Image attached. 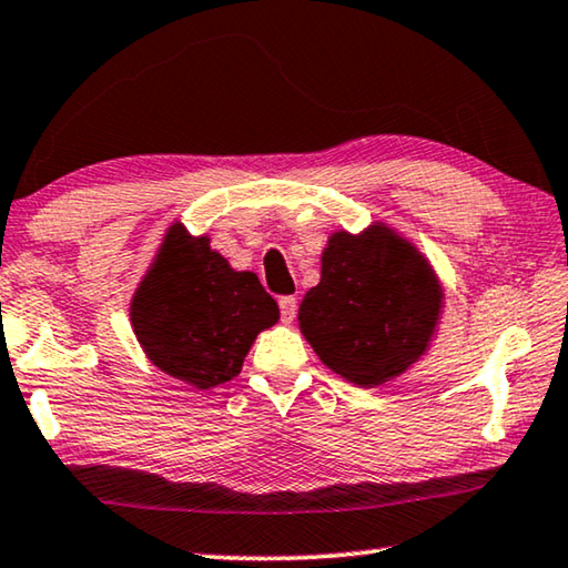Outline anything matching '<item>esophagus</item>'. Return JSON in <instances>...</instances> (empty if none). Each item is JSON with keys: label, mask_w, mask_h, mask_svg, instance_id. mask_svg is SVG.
I'll return each mask as SVG.
<instances>
[{"label": "esophagus", "mask_w": 568, "mask_h": 568, "mask_svg": "<svg viewBox=\"0 0 568 568\" xmlns=\"http://www.w3.org/2000/svg\"><path fill=\"white\" fill-rule=\"evenodd\" d=\"M295 311H298V301H295L293 295H287V298H281V316H283V323H293Z\"/></svg>", "instance_id": "34e87169"}]
</instances>
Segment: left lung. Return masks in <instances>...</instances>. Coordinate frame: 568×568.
<instances>
[{"mask_svg": "<svg viewBox=\"0 0 568 568\" xmlns=\"http://www.w3.org/2000/svg\"><path fill=\"white\" fill-rule=\"evenodd\" d=\"M445 313L435 265L397 227L376 220L336 230L321 252V283L303 295L298 328L348 384L374 389L422 362Z\"/></svg>", "mask_w": 568, "mask_h": 568, "instance_id": "obj_1", "label": "left lung"}]
</instances>
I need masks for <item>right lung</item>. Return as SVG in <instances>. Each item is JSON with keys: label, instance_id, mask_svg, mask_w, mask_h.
Here are the masks:
<instances>
[{"label": "right lung", "instance_id": "right-lung-1", "mask_svg": "<svg viewBox=\"0 0 568 568\" xmlns=\"http://www.w3.org/2000/svg\"><path fill=\"white\" fill-rule=\"evenodd\" d=\"M210 242L171 222L129 303L149 362L196 392L235 379L255 338L281 321L257 275L232 267Z\"/></svg>", "mask_w": 568, "mask_h": 568}]
</instances>
